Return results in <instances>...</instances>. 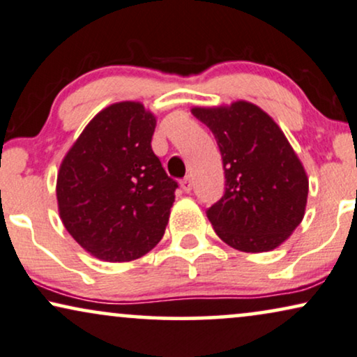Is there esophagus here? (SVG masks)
Wrapping results in <instances>:
<instances>
[{"mask_svg": "<svg viewBox=\"0 0 357 357\" xmlns=\"http://www.w3.org/2000/svg\"><path fill=\"white\" fill-rule=\"evenodd\" d=\"M181 188H183L186 192H191V191H192V179H191V176H186V178L183 179V181H181Z\"/></svg>", "mask_w": 357, "mask_h": 357, "instance_id": "esophagus-1", "label": "esophagus"}]
</instances>
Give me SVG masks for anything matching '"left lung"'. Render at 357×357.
Instances as JSON below:
<instances>
[{
	"label": "left lung",
	"mask_w": 357,
	"mask_h": 357,
	"mask_svg": "<svg viewBox=\"0 0 357 357\" xmlns=\"http://www.w3.org/2000/svg\"><path fill=\"white\" fill-rule=\"evenodd\" d=\"M220 149L225 191L207 208L213 230L246 253L274 250L302 222L308 179L278 123L255 104L194 107Z\"/></svg>",
	"instance_id": "obj_1"
}]
</instances>
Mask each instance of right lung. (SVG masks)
<instances>
[{"label":"right lung","instance_id":"1","mask_svg":"<svg viewBox=\"0 0 357 357\" xmlns=\"http://www.w3.org/2000/svg\"><path fill=\"white\" fill-rule=\"evenodd\" d=\"M155 126L140 102L112 104L88 123L60 166L61 222L99 259H137L165 234L178 183L151 150Z\"/></svg>","mask_w":357,"mask_h":357}]
</instances>
